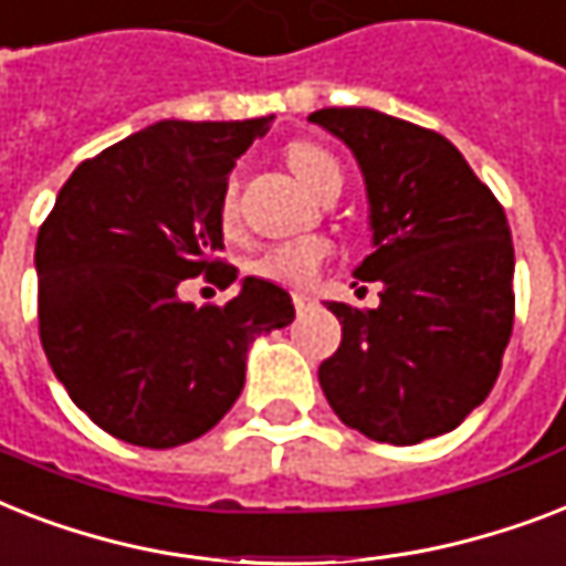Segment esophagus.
Returning <instances> with one entry per match:
<instances>
[{"label": "esophagus", "instance_id": "obj_1", "mask_svg": "<svg viewBox=\"0 0 566 566\" xmlns=\"http://www.w3.org/2000/svg\"><path fill=\"white\" fill-rule=\"evenodd\" d=\"M292 304H295L297 312L310 310V304H312L310 292H295V295H292Z\"/></svg>", "mask_w": 566, "mask_h": 566}]
</instances>
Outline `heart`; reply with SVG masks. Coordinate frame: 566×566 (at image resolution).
<instances>
[{"mask_svg":"<svg viewBox=\"0 0 566 566\" xmlns=\"http://www.w3.org/2000/svg\"><path fill=\"white\" fill-rule=\"evenodd\" d=\"M286 160L297 180L304 184L310 192L318 196L321 189L342 180V166L327 148L318 143H292L286 151ZM219 221L224 230L237 228V180H230L224 192H221ZM329 256V245L324 239H292V242H280V245L265 248L254 262L251 271L256 277L280 283V286H306L315 280L318 269Z\"/></svg>","mask_w":566,"mask_h":566,"instance_id":"b5f03b06","label":"heart"}]
</instances>
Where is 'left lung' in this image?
I'll return each mask as SVG.
<instances>
[{"label": "left lung", "mask_w": 566, "mask_h": 566, "mask_svg": "<svg viewBox=\"0 0 566 566\" xmlns=\"http://www.w3.org/2000/svg\"><path fill=\"white\" fill-rule=\"evenodd\" d=\"M368 189L377 310L329 301L342 345L318 379L342 423L406 447L444 436L494 388L514 324V245L494 192L441 134L370 107H324Z\"/></svg>", "instance_id": "8db88e82"}]
</instances>
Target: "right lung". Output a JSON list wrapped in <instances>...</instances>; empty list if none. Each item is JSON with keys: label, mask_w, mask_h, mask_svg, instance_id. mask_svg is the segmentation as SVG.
<instances>
[{"label": "right lung", "mask_w": 566, "mask_h": 566, "mask_svg": "<svg viewBox=\"0 0 566 566\" xmlns=\"http://www.w3.org/2000/svg\"><path fill=\"white\" fill-rule=\"evenodd\" d=\"M271 119L148 125L81 163L40 224V342L72 403L119 441L205 436L245 386L251 342L295 318L286 289L260 277L221 306L178 297L198 274L237 280L216 260L221 192Z\"/></svg>", "instance_id": "obj_1"}]
</instances>
